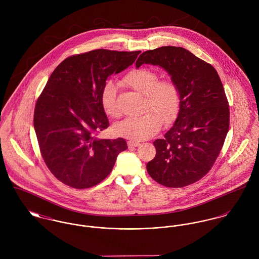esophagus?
Returning <instances> with one entry per match:
<instances>
[{
	"label": "esophagus",
	"mask_w": 259,
	"mask_h": 259,
	"mask_svg": "<svg viewBox=\"0 0 259 259\" xmlns=\"http://www.w3.org/2000/svg\"><path fill=\"white\" fill-rule=\"evenodd\" d=\"M141 144L139 143V142H134V141H128L127 142V146L130 147V148H133V147H135V148H137V147H139Z\"/></svg>",
	"instance_id": "obj_1"
}]
</instances>
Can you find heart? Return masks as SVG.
Returning <instances> with one entry per match:
<instances>
[{
    "label": "heart",
    "instance_id": "heart-1",
    "mask_svg": "<svg viewBox=\"0 0 259 259\" xmlns=\"http://www.w3.org/2000/svg\"><path fill=\"white\" fill-rule=\"evenodd\" d=\"M121 82L145 95V113L130 116L113 127L114 133L133 141H143L153 137L161 127L162 119L172 121L181 109L182 93L171 77L158 78V74L149 68H135L124 74ZM101 105L106 114L117 117L116 88L107 81L101 91Z\"/></svg>",
    "mask_w": 259,
    "mask_h": 259
}]
</instances>
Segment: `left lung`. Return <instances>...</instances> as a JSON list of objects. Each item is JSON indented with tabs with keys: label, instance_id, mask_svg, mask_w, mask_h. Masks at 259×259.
<instances>
[{
	"label": "left lung",
	"instance_id": "left-lung-1",
	"mask_svg": "<svg viewBox=\"0 0 259 259\" xmlns=\"http://www.w3.org/2000/svg\"><path fill=\"white\" fill-rule=\"evenodd\" d=\"M158 65L177 81L182 105L174 126L153 142L148 175L159 185L184 187L202 179L214 164L229 128L228 101L217 70L181 47L144 52L136 66Z\"/></svg>",
	"mask_w": 259,
	"mask_h": 259
}]
</instances>
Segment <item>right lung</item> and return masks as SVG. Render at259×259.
<instances>
[{"mask_svg": "<svg viewBox=\"0 0 259 259\" xmlns=\"http://www.w3.org/2000/svg\"><path fill=\"white\" fill-rule=\"evenodd\" d=\"M140 53L100 49L73 55L49 77L36 103L34 126L46 165L64 185L83 189L100 184L127 148L124 139L97 138L110 125L100 96L107 78Z\"/></svg>", "mask_w": 259, "mask_h": 259, "instance_id": "obj_1", "label": "right lung"}]
</instances>
